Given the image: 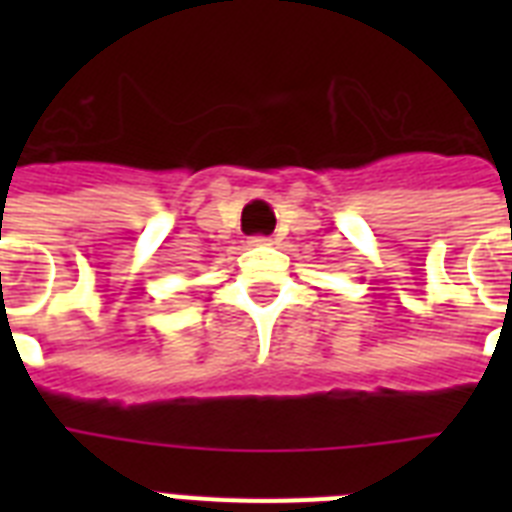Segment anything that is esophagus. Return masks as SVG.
<instances>
[{"mask_svg": "<svg viewBox=\"0 0 512 512\" xmlns=\"http://www.w3.org/2000/svg\"><path fill=\"white\" fill-rule=\"evenodd\" d=\"M249 244H252V247H271L273 239L271 236H252V239H249Z\"/></svg>", "mask_w": 512, "mask_h": 512, "instance_id": "1", "label": "esophagus"}]
</instances>
